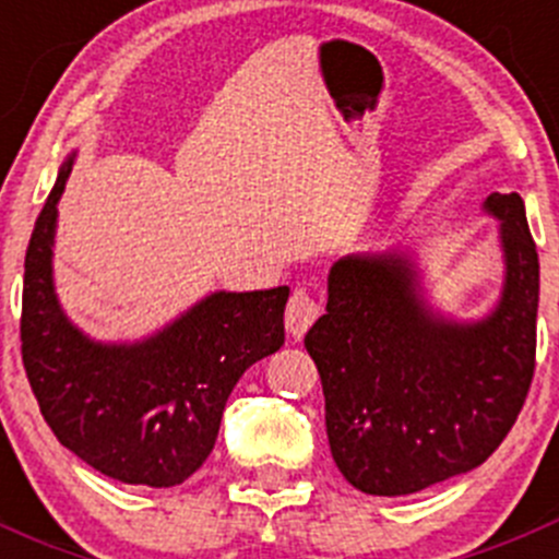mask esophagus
<instances>
[{
  "mask_svg": "<svg viewBox=\"0 0 559 559\" xmlns=\"http://www.w3.org/2000/svg\"><path fill=\"white\" fill-rule=\"evenodd\" d=\"M319 319V306L306 289H295V295L289 297V306H286V330L292 337H302L308 332V326Z\"/></svg>",
  "mask_w": 559,
  "mask_h": 559,
  "instance_id": "1",
  "label": "esophagus"
}]
</instances>
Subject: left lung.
Here are the masks:
<instances>
[{
	"label": "left lung",
	"mask_w": 559,
	"mask_h": 559,
	"mask_svg": "<svg viewBox=\"0 0 559 559\" xmlns=\"http://www.w3.org/2000/svg\"><path fill=\"white\" fill-rule=\"evenodd\" d=\"M503 289L481 319L430 306L411 248L348 253L326 275L306 348L330 452L352 487L414 495L481 465L520 416L535 370L538 251L516 191L489 194Z\"/></svg>",
	"instance_id": "8db88e82"
}]
</instances>
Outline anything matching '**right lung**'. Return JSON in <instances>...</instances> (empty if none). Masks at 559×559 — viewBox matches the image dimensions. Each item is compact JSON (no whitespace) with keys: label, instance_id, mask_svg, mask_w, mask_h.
I'll use <instances>...</instances> for the list:
<instances>
[{"label":"right lung","instance_id":"add662e5","mask_svg":"<svg viewBox=\"0 0 559 559\" xmlns=\"http://www.w3.org/2000/svg\"><path fill=\"white\" fill-rule=\"evenodd\" d=\"M67 156L24 262L21 354L61 447L123 484L175 487L213 452L224 405L253 362L284 346L289 286L211 292L143 341H94L61 308L53 284Z\"/></svg>","mask_w":559,"mask_h":559}]
</instances>
